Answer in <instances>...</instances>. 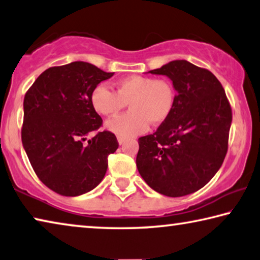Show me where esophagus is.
I'll use <instances>...</instances> for the list:
<instances>
[{"label":"esophagus","instance_id":"esophagus-1","mask_svg":"<svg viewBox=\"0 0 260 260\" xmlns=\"http://www.w3.org/2000/svg\"><path fill=\"white\" fill-rule=\"evenodd\" d=\"M117 141H118V144H119V145H123V144H124V142H125V138H123V137H117Z\"/></svg>","mask_w":260,"mask_h":260}]
</instances>
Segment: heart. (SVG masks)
I'll return each mask as SVG.
<instances>
[{
  "label": "heart",
  "mask_w": 260,
  "mask_h": 260,
  "mask_svg": "<svg viewBox=\"0 0 260 260\" xmlns=\"http://www.w3.org/2000/svg\"><path fill=\"white\" fill-rule=\"evenodd\" d=\"M116 91L98 85L90 94L93 109L102 116H114L129 105V111L106 123L118 137L131 138L149 129L150 122L159 125L170 117L175 105V90L171 81L143 75H130L115 83Z\"/></svg>",
  "instance_id": "heart-1"
}]
</instances>
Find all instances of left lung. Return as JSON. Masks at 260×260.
<instances>
[{"mask_svg": "<svg viewBox=\"0 0 260 260\" xmlns=\"http://www.w3.org/2000/svg\"><path fill=\"white\" fill-rule=\"evenodd\" d=\"M149 73L173 83L175 105L152 135L138 139L136 164L151 188L171 198L202 188L222 166L233 114L221 82L208 70L173 60Z\"/></svg>", "mask_w": 260, "mask_h": 260, "instance_id": "1", "label": "left lung"}]
</instances>
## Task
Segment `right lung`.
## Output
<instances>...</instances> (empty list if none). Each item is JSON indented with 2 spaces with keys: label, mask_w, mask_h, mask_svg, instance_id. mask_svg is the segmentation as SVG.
<instances>
[{
  "label": "right lung",
  "mask_w": 260,
  "mask_h": 260,
  "mask_svg": "<svg viewBox=\"0 0 260 260\" xmlns=\"http://www.w3.org/2000/svg\"><path fill=\"white\" fill-rule=\"evenodd\" d=\"M114 73L85 61L51 67L24 98L22 143L37 177L63 197H79L105 178L108 155L118 147L116 136L103 131L90 94Z\"/></svg>",
  "instance_id": "1"
}]
</instances>
